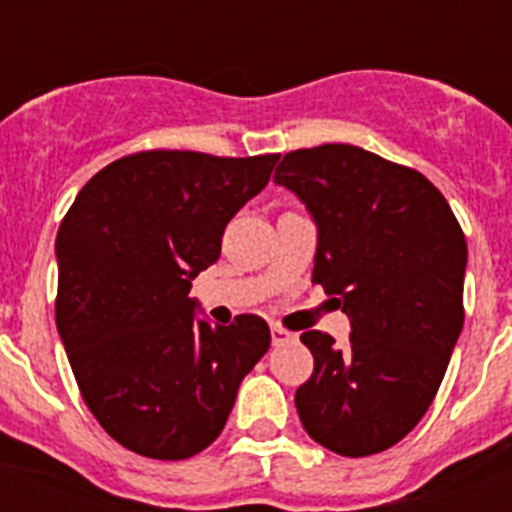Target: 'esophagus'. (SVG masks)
<instances>
[{"label": "esophagus", "instance_id": "esophagus-1", "mask_svg": "<svg viewBox=\"0 0 512 512\" xmlns=\"http://www.w3.org/2000/svg\"><path fill=\"white\" fill-rule=\"evenodd\" d=\"M292 338H295V333H289V330L279 328V325H274V328H271V343H274V346H282V343H289V341H292Z\"/></svg>", "mask_w": 512, "mask_h": 512}]
</instances>
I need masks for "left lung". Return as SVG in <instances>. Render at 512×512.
Listing matches in <instances>:
<instances>
[{
  "instance_id": "obj_1",
  "label": "left lung",
  "mask_w": 512,
  "mask_h": 512,
  "mask_svg": "<svg viewBox=\"0 0 512 512\" xmlns=\"http://www.w3.org/2000/svg\"><path fill=\"white\" fill-rule=\"evenodd\" d=\"M274 182L318 228L312 282L351 320L346 346L305 330L295 395L307 436L341 456L390 449L431 408L464 325L467 241L423 174L346 143L282 158Z\"/></svg>"
}]
</instances>
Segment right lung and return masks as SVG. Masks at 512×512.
Segmentation results:
<instances>
[{
	"label": "right lung",
	"mask_w": 512,
	"mask_h": 512,
	"mask_svg": "<svg viewBox=\"0 0 512 512\" xmlns=\"http://www.w3.org/2000/svg\"><path fill=\"white\" fill-rule=\"evenodd\" d=\"M277 161L279 153H133L97 171L63 217L58 336L81 397L125 449L164 461L200 454L269 351L259 315L210 325L189 289Z\"/></svg>",
	"instance_id": "add662e5"
}]
</instances>
